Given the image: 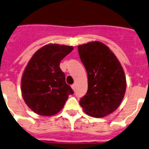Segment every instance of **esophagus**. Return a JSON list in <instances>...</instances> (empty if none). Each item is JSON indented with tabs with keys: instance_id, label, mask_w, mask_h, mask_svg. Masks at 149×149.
Segmentation results:
<instances>
[{
	"instance_id": "esophagus-1",
	"label": "esophagus",
	"mask_w": 149,
	"mask_h": 149,
	"mask_svg": "<svg viewBox=\"0 0 149 149\" xmlns=\"http://www.w3.org/2000/svg\"><path fill=\"white\" fill-rule=\"evenodd\" d=\"M71 88H72V89H73V91H75V89H76V85H75V84L72 85H71Z\"/></svg>"
}]
</instances>
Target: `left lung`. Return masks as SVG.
<instances>
[{
    "label": "left lung",
    "mask_w": 149,
    "mask_h": 149,
    "mask_svg": "<svg viewBox=\"0 0 149 149\" xmlns=\"http://www.w3.org/2000/svg\"><path fill=\"white\" fill-rule=\"evenodd\" d=\"M88 73V91L81 98L84 112L103 118L119 107L126 91V76L121 63L111 49L99 41L78 46Z\"/></svg>",
    "instance_id": "1"
}]
</instances>
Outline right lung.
Wrapping results in <instances>:
<instances>
[{
	"label": "right lung",
	"mask_w": 149,
	"mask_h": 149,
	"mask_svg": "<svg viewBox=\"0 0 149 149\" xmlns=\"http://www.w3.org/2000/svg\"><path fill=\"white\" fill-rule=\"evenodd\" d=\"M73 46L50 43L37 50L23 72L21 91L32 111L42 116H54L64 107L73 91L66 83L60 62Z\"/></svg>",
	"instance_id": "1"
}]
</instances>
